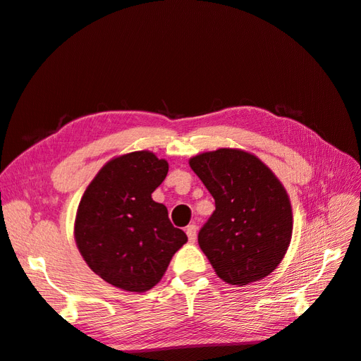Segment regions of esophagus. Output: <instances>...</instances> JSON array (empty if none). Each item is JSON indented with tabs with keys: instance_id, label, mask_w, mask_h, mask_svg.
I'll use <instances>...</instances> for the list:
<instances>
[{
	"instance_id": "1",
	"label": "esophagus",
	"mask_w": 361,
	"mask_h": 361,
	"mask_svg": "<svg viewBox=\"0 0 361 361\" xmlns=\"http://www.w3.org/2000/svg\"><path fill=\"white\" fill-rule=\"evenodd\" d=\"M187 235H188L190 243H194L195 238H197V226H195V224H190V226L187 227Z\"/></svg>"
}]
</instances>
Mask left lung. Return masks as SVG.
Here are the masks:
<instances>
[{"instance_id":"left-lung-1","label":"left lung","mask_w":361,"mask_h":361,"mask_svg":"<svg viewBox=\"0 0 361 361\" xmlns=\"http://www.w3.org/2000/svg\"><path fill=\"white\" fill-rule=\"evenodd\" d=\"M215 200L199 245L216 276L244 286L274 271L292 238V207L281 182L264 162L239 149L204 152L190 159Z\"/></svg>"}]
</instances>
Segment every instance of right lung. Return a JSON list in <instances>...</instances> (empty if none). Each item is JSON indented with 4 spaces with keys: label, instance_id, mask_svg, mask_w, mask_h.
Masks as SVG:
<instances>
[{
    "label": "right lung",
    "instance_id": "add662e5",
    "mask_svg": "<svg viewBox=\"0 0 361 361\" xmlns=\"http://www.w3.org/2000/svg\"><path fill=\"white\" fill-rule=\"evenodd\" d=\"M169 173L147 150L108 161L84 191L75 241L94 274L129 292H146L162 279L173 255L188 241L152 199Z\"/></svg>",
    "mask_w": 361,
    "mask_h": 361
}]
</instances>
